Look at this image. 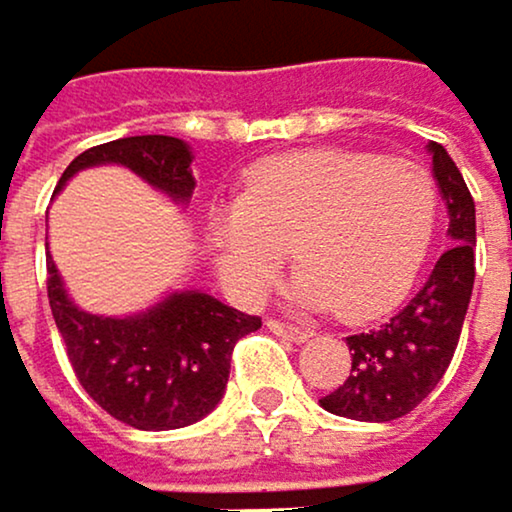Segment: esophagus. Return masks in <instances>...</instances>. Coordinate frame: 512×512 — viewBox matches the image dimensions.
<instances>
[{
	"mask_svg": "<svg viewBox=\"0 0 512 512\" xmlns=\"http://www.w3.org/2000/svg\"><path fill=\"white\" fill-rule=\"evenodd\" d=\"M267 326H270V332L282 335V339H289V342H307V339H311V332L295 326V323H286V320H267Z\"/></svg>",
	"mask_w": 512,
	"mask_h": 512,
	"instance_id": "obj_1",
	"label": "esophagus"
}]
</instances>
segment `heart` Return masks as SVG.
Masks as SVG:
<instances>
[{"label": "heart", "mask_w": 512, "mask_h": 512, "mask_svg": "<svg viewBox=\"0 0 512 512\" xmlns=\"http://www.w3.org/2000/svg\"><path fill=\"white\" fill-rule=\"evenodd\" d=\"M438 217L429 173L363 152H295L251 170L236 205L211 214V248L233 295L258 298L292 245L289 298L370 320L416 279Z\"/></svg>", "instance_id": "obj_1"}]
</instances>
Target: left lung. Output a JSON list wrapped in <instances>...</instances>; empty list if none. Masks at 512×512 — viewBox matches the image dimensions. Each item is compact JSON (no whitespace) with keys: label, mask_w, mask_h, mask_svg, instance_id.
I'll return each instance as SVG.
<instances>
[{"label":"left lung","mask_w":512,"mask_h":512,"mask_svg":"<svg viewBox=\"0 0 512 512\" xmlns=\"http://www.w3.org/2000/svg\"><path fill=\"white\" fill-rule=\"evenodd\" d=\"M432 177L448 208V251L423 289L379 329L348 335L351 373L320 407L360 423L410 413L445 376L469 311L476 279V201L445 145L429 142Z\"/></svg>","instance_id":"1"}]
</instances>
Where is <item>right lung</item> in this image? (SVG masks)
Instances as JSON below:
<instances>
[{"mask_svg":"<svg viewBox=\"0 0 512 512\" xmlns=\"http://www.w3.org/2000/svg\"><path fill=\"white\" fill-rule=\"evenodd\" d=\"M192 158L177 136L114 139L67 164L55 195L80 170L117 164L186 208L195 192ZM46 270L52 317L80 385L114 420L133 429L167 432L205 420L226 392L236 342L261 329L258 317L198 289L167 292L152 307L124 317L92 314L67 295L52 254Z\"/></svg>","mask_w":512,"mask_h":512,"instance_id":"add662e5","label":"right lung"}]
</instances>
